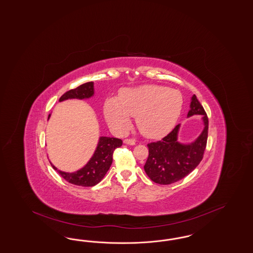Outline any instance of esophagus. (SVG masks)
I'll list each match as a JSON object with an SVG mask.
<instances>
[{"instance_id": "esophagus-1", "label": "esophagus", "mask_w": 253, "mask_h": 253, "mask_svg": "<svg viewBox=\"0 0 253 253\" xmlns=\"http://www.w3.org/2000/svg\"><path fill=\"white\" fill-rule=\"evenodd\" d=\"M123 143L126 145H130V146H134L136 144V142L132 139H125L123 141Z\"/></svg>"}]
</instances>
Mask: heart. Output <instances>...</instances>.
Wrapping results in <instances>:
<instances>
[{
	"instance_id": "heart-1",
	"label": "heart",
	"mask_w": 253,
	"mask_h": 253,
	"mask_svg": "<svg viewBox=\"0 0 253 253\" xmlns=\"http://www.w3.org/2000/svg\"><path fill=\"white\" fill-rule=\"evenodd\" d=\"M182 93L160 85H144L123 88L118 98L108 97L104 103V115L109 127L123 134L130 130L131 117L143 135L148 138L164 136L172 130L182 108Z\"/></svg>"
}]
</instances>
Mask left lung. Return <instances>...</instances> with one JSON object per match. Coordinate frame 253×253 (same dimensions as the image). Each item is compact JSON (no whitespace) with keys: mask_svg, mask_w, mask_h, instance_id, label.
<instances>
[{"mask_svg":"<svg viewBox=\"0 0 253 253\" xmlns=\"http://www.w3.org/2000/svg\"><path fill=\"white\" fill-rule=\"evenodd\" d=\"M193 115H201L204 124V129L197 138L190 143L180 142L178 132L181 125L178 124L163 139L148 144L149 154L144 169L148 177L155 183H174L192 173L200 164L207 147L209 119L194 94L191 99L187 118Z\"/></svg>","mask_w":253,"mask_h":253,"instance_id":"8db88e82","label":"left lung"}]
</instances>
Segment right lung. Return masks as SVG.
<instances>
[{
    "label": "right lung",
    "instance_id": "add662e5",
    "mask_svg": "<svg viewBox=\"0 0 253 253\" xmlns=\"http://www.w3.org/2000/svg\"><path fill=\"white\" fill-rule=\"evenodd\" d=\"M94 95V83L87 82L80 85L79 87L65 92L61 96L59 102H63L65 100L71 99H89ZM48 115V120L50 118ZM122 146V140L115 137L100 136L98 144L93 155L88 160L87 164L75 172H64L59 170L56 166L50 165L54 170H56L61 176L68 181L69 183L83 186V187H92L99 183L105 176L107 171L113 162L114 150Z\"/></svg>",
    "mask_w": 253,
    "mask_h": 253
}]
</instances>
